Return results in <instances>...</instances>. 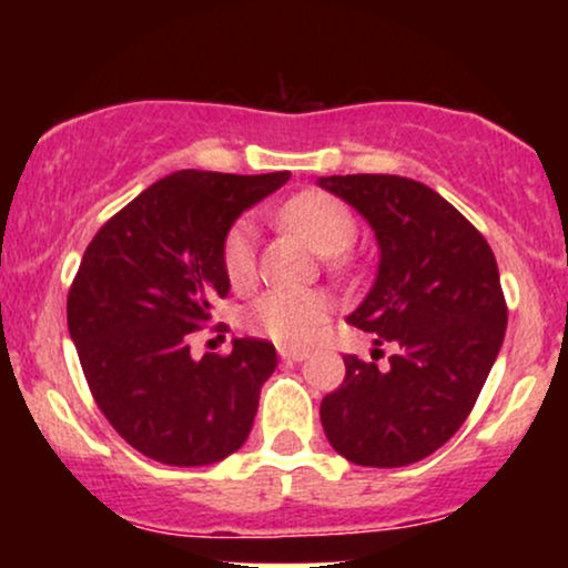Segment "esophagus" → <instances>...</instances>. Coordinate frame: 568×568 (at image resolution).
<instances>
[{"mask_svg": "<svg viewBox=\"0 0 568 568\" xmlns=\"http://www.w3.org/2000/svg\"><path fill=\"white\" fill-rule=\"evenodd\" d=\"M306 355H310V352H306V349H291V347H280V357H283V361H293V363H298V361H304Z\"/></svg>", "mask_w": 568, "mask_h": 568, "instance_id": "obj_1", "label": "esophagus"}]
</instances>
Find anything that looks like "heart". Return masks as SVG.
Wrapping results in <instances>:
<instances>
[{
    "label": "heart",
    "instance_id": "obj_1",
    "mask_svg": "<svg viewBox=\"0 0 568 568\" xmlns=\"http://www.w3.org/2000/svg\"><path fill=\"white\" fill-rule=\"evenodd\" d=\"M280 219L296 230L323 256H336L355 243V216L342 200L328 192H302L280 211ZM256 224L251 219L234 221L224 240V272L232 285L251 283L256 272ZM328 317V302L312 291H270L247 312V325L277 344H306Z\"/></svg>",
    "mask_w": 568,
    "mask_h": 568
}]
</instances>
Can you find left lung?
I'll use <instances>...</instances> for the list:
<instances>
[{
  "mask_svg": "<svg viewBox=\"0 0 568 568\" xmlns=\"http://www.w3.org/2000/svg\"><path fill=\"white\" fill-rule=\"evenodd\" d=\"M317 186L355 207L379 245L374 285L347 323L376 334V347L395 344L387 368L344 357L342 387L321 403L325 438L355 465H414L462 427L505 342L497 258L419 181L357 173L321 175Z\"/></svg>",
  "mask_w": 568,
  "mask_h": 568,
  "instance_id": "obj_1",
  "label": "left lung"
}]
</instances>
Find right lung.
<instances>
[{
    "label": "right lung",
    "instance_id": "add662e5",
    "mask_svg": "<svg viewBox=\"0 0 568 568\" xmlns=\"http://www.w3.org/2000/svg\"><path fill=\"white\" fill-rule=\"evenodd\" d=\"M288 171H175L98 230L69 291V334L98 408L149 459L200 467L247 440L277 352L234 338L194 361L186 334L230 293L224 240Z\"/></svg>",
    "mask_w": 568,
    "mask_h": 568
}]
</instances>
